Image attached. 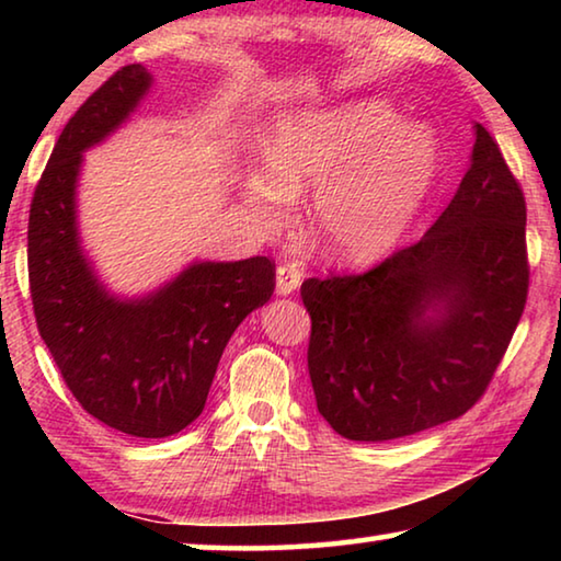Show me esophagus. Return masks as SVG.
<instances>
[{
	"label": "esophagus",
	"mask_w": 561,
	"mask_h": 561,
	"mask_svg": "<svg viewBox=\"0 0 561 561\" xmlns=\"http://www.w3.org/2000/svg\"><path fill=\"white\" fill-rule=\"evenodd\" d=\"M301 284V270L297 264H279L277 267V294L287 297V294H294Z\"/></svg>",
	"instance_id": "34e87169"
}]
</instances>
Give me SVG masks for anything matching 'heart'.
<instances>
[{
  "mask_svg": "<svg viewBox=\"0 0 561 561\" xmlns=\"http://www.w3.org/2000/svg\"><path fill=\"white\" fill-rule=\"evenodd\" d=\"M264 168L244 170L240 197L264 230L287 225L311 195V227L331 257L364 264L401 240L438 173V144L383 101L287 113L262 138Z\"/></svg>",
  "mask_w": 561,
  "mask_h": 561,
  "instance_id": "heart-1",
  "label": "heart"
}]
</instances>
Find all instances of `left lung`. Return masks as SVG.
Returning a JSON list of instances; mask_svg holds the SVG:
<instances>
[{"label": "left lung", "instance_id": "8db88e82", "mask_svg": "<svg viewBox=\"0 0 561 561\" xmlns=\"http://www.w3.org/2000/svg\"><path fill=\"white\" fill-rule=\"evenodd\" d=\"M527 205L485 126L421 240L364 274L301 284L309 376L339 435L396 440L460 417L495 376L529 289Z\"/></svg>", "mask_w": 561, "mask_h": 561}]
</instances>
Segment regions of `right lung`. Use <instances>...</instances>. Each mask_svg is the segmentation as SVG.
Returning <instances> with one entry per match:
<instances>
[{
	"instance_id": "obj_1",
	"label": "right lung",
	"mask_w": 561,
	"mask_h": 561,
	"mask_svg": "<svg viewBox=\"0 0 561 561\" xmlns=\"http://www.w3.org/2000/svg\"><path fill=\"white\" fill-rule=\"evenodd\" d=\"M150 81L146 66H123L66 123L34 190L26 260L36 327L83 411L168 438L203 413L227 341L272 297L274 262H195L140 299L113 297L93 274L76 227L83 150L136 111Z\"/></svg>"
}]
</instances>
